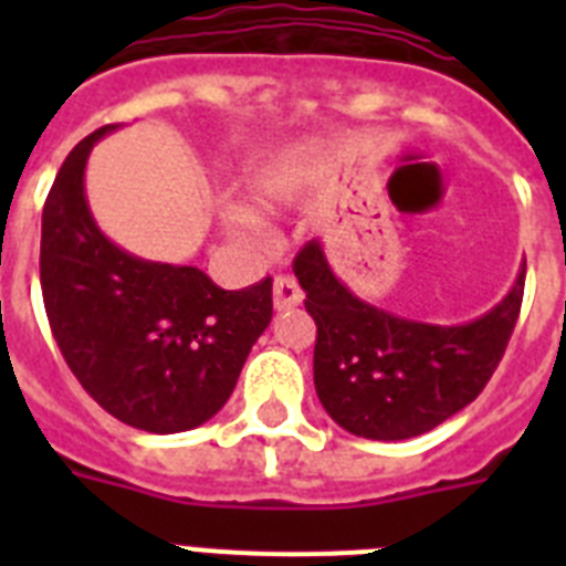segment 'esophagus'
Masks as SVG:
<instances>
[{
	"instance_id": "obj_1",
	"label": "esophagus",
	"mask_w": 566,
	"mask_h": 566,
	"mask_svg": "<svg viewBox=\"0 0 566 566\" xmlns=\"http://www.w3.org/2000/svg\"><path fill=\"white\" fill-rule=\"evenodd\" d=\"M272 297H274V308H277V312H289V308H294L303 303V289L297 286V280L289 277V274H283V277L274 280Z\"/></svg>"
}]
</instances>
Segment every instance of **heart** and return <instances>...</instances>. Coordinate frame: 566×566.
<instances>
[{"instance_id":"1","label":"heart","mask_w":566,"mask_h":566,"mask_svg":"<svg viewBox=\"0 0 566 566\" xmlns=\"http://www.w3.org/2000/svg\"><path fill=\"white\" fill-rule=\"evenodd\" d=\"M294 169L289 164H274L269 169H260L249 178L247 189H243V214H234L232 229L238 234L252 232L254 218H269V214H277L280 207L286 203L289 187H292Z\"/></svg>"}]
</instances>
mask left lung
<instances>
[{
  "label": "left lung",
  "instance_id": "obj_1",
  "mask_svg": "<svg viewBox=\"0 0 566 566\" xmlns=\"http://www.w3.org/2000/svg\"><path fill=\"white\" fill-rule=\"evenodd\" d=\"M317 323L314 388L354 437L397 442L433 431L484 391L502 363L524 297V266L507 297L464 326H431L354 297L334 277L319 240L294 258Z\"/></svg>",
  "mask_w": 566,
  "mask_h": 566
}]
</instances>
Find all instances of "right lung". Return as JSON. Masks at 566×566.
Returning a JSON list of instances; mask_svg holds the SVG:
<instances>
[{
  "mask_svg": "<svg viewBox=\"0 0 566 566\" xmlns=\"http://www.w3.org/2000/svg\"><path fill=\"white\" fill-rule=\"evenodd\" d=\"M73 147L42 212L44 312L70 371L104 411L147 433L198 428L227 405L272 319V277L227 292L195 266L109 243L84 198L93 144Z\"/></svg>",
  "mask_w": 566,
  "mask_h": 566,
  "instance_id": "1",
  "label": "right lung"
}]
</instances>
